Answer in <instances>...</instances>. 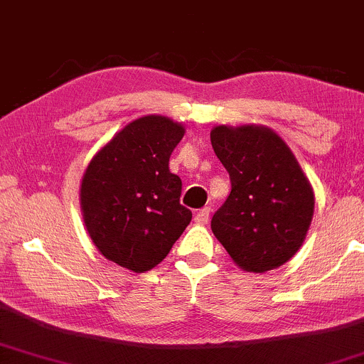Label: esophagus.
I'll return each instance as SVG.
<instances>
[{
  "instance_id": "1",
  "label": "esophagus",
  "mask_w": 364,
  "mask_h": 364,
  "mask_svg": "<svg viewBox=\"0 0 364 364\" xmlns=\"http://www.w3.org/2000/svg\"><path fill=\"white\" fill-rule=\"evenodd\" d=\"M210 212H212V210H210V207H205V208L198 210V212L195 213V222H196V224H200V225L207 224L208 218H210Z\"/></svg>"
}]
</instances>
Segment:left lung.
Wrapping results in <instances>:
<instances>
[{
	"mask_svg": "<svg viewBox=\"0 0 364 364\" xmlns=\"http://www.w3.org/2000/svg\"><path fill=\"white\" fill-rule=\"evenodd\" d=\"M212 147L232 190L212 218V232L247 273L290 261L307 237L314 188L287 142L262 125H217Z\"/></svg>",
	"mask_w": 364,
	"mask_h": 364,
	"instance_id": "left-lung-1",
	"label": "left lung"
}]
</instances>
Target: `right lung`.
Here are the masks:
<instances>
[{
    "label": "right lung",
    "instance_id": "right-lung-1",
    "mask_svg": "<svg viewBox=\"0 0 364 364\" xmlns=\"http://www.w3.org/2000/svg\"><path fill=\"white\" fill-rule=\"evenodd\" d=\"M183 135L178 122L144 115L113 135L82 174L87 234L108 261L134 273L156 268L191 222L179 203L181 179L169 171Z\"/></svg>",
    "mask_w": 364,
    "mask_h": 364
}]
</instances>
